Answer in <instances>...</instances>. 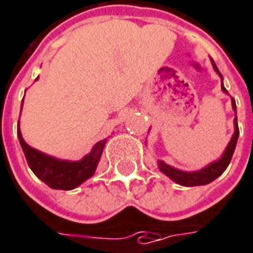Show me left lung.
Listing matches in <instances>:
<instances>
[{
  "label": "left lung",
  "instance_id": "left-lung-1",
  "mask_svg": "<svg viewBox=\"0 0 253 253\" xmlns=\"http://www.w3.org/2000/svg\"><path fill=\"white\" fill-rule=\"evenodd\" d=\"M211 62L213 65V69L216 70V73L220 76L221 79V90L224 93H228L227 89L224 88L223 85V76L217 69V66L214 64V61L211 58ZM232 109L236 113V102L232 98ZM233 124H235V133H233L231 141L225 148V151L221 155L219 160L213 161L200 170H195V172H185V170L176 169L170 165L165 164L164 161L157 160V164H159V168L164 174H167L168 177L172 178L174 183L180 184V185H184V187H196V185H206V184H210L213 181L214 178H217L219 176H221L224 170L227 169V167L231 163V159H232L233 152H235V148H236L237 138H239V126H237V117L235 116V120H233Z\"/></svg>",
  "mask_w": 253,
  "mask_h": 253
}]
</instances>
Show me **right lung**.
<instances>
[{
  "label": "right lung",
  "mask_w": 253,
  "mask_h": 253,
  "mask_svg": "<svg viewBox=\"0 0 253 253\" xmlns=\"http://www.w3.org/2000/svg\"><path fill=\"white\" fill-rule=\"evenodd\" d=\"M36 80H39V77ZM21 109H22V105H21ZM17 136L20 140L21 148L25 153L26 161L29 164L30 169L33 170V173L40 180H42L47 187L53 189H62V191L75 189L85 180L92 177L96 172L98 161L102 155V149L106 142V140L98 141L93 147L92 152L85 156L83 160L68 161L47 156L42 152L29 147L24 141L22 134H21L20 121L17 125Z\"/></svg>",
  "instance_id": "right-lung-1"
}]
</instances>
